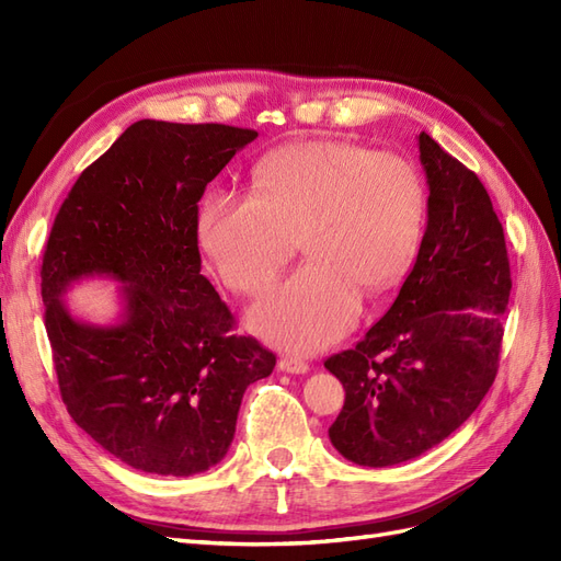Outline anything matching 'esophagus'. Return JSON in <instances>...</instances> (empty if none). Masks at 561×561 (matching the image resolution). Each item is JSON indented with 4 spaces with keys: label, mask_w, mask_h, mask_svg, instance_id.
Returning a JSON list of instances; mask_svg holds the SVG:
<instances>
[{
    "label": "esophagus",
    "mask_w": 561,
    "mask_h": 561,
    "mask_svg": "<svg viewBox=\"0 0 561 561\" xmlns=\"http://www.w3.org/2000/svg\"><path fill=\"white\" fill-rule=\"evenodd\" d=\"M280 371H287V375H307L309 363H304L301 358H293V355H285L278 363Z\"/></svg>",
    "instance_id": "34e87169"
}]
</instances>
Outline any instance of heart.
I'll return each mask as SVG.
<instances>
[{"instance_id": "heart-1", "label": "heart", "mask_w": 561, "mask_h": 561, "mask_svg": "<svg viewBox=\"0 0 561 561\" xmlns=\"http://www.w3.org/2000/svg\"><path fill=\"white\" fill-rule=\"evenodd\" d=\"M423 184L390 151L301 140L257 163L252 194L215 190L201 201L196 236L231 290L260 295L293 257L295 274L248 313L266 342L297 353L325 348L414 262L423 236Z\"/></svg>"}]
</instances>
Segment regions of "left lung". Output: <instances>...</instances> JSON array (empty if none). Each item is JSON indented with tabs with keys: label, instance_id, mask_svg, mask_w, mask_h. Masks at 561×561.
Returning <instances> with one entry per match:
<instances>
[{
	"label": "left lung",
	"instance_id": "obj_1",
	"mask_svg": "<svg viewBox=\"0 0 561 561\" xmlns=\"http://www.w3.org/2000/svg\"><path fill=\"white\" fill-rule=\"evenodd\" d=\"M419 159L428 225L410 276L363 342L325 360L346 390L332 445L369 468L421 456L478 410L496 379L513 287L484 184L428 133Z\"/></svg>",
	"mask_w": 561,
	"mask_h": 561
}]
</instances>
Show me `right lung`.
<instances>
[{"mask_svg":"<svg viewBox=\"0 0 561 561\" xmlns=\"http://www.w3.org/2000/svg\"><path fill=\"white\" fill-rule=\"evenodd\" d=\"M257 133L142 118L79 175L50 229L42 299L62 402L126 466L190 478L227 456L245 388L276 355L229 336L231 311L201 274L198 201ZM123 285L114 323L79 321V279Z\"/></svg>","mask_w":561,"mask_h":561,"instance_id":"1","label":"right lung"}]
</instances>
